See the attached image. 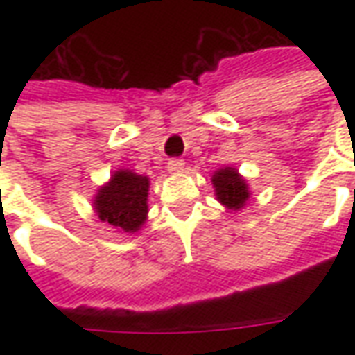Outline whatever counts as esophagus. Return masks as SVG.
<instances>
[{
	"mask_svg": "<svg viewBox=\"0 0 355 355\" xmlns=\"http://www.w3.org/2000/svg\"><path fill=\"white\" fill-rule=\"evenodd\" d=\"M167 171H169L171 175L182 173V171H184V162H182V159H171V162L167 163Z\"/></svg>",
	"mask_w": 355,
	"mask_h": 355,
	"instance_id": "esophagus-1",
	"label": "esophagus"
}]
</instances>
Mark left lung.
I'll return each mask as SVG.
<instances>
[{
	"instance_id": "1",
	"label": "left lung",
	"mask_w": 355,
	"mask_h": 355,
	"mask_svg": "<svg viewBox=\"0 0 355 355\" xmlns=\"http://www.w3.org/2000/svg\"><path fill=\"white\" fill-rule=\"evenodd\" d=\"M213 188H215L216 201L224 205L228 211L238 213L245 207L247 201L251 200V188L245 177L239 175L236 167H220L211 177Z\"/></svg>"
}]
</instances>
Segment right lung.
Here are the masks:
<instances>
[{
    "label": "right lung",
    "instance_id": "obj_1",
    "mask_svg": "<svg viewBox=\"0 0 355 355\" xmlns=\"http://www.w3.org/2000/svg\"><path fill=\"white\" fill-rule=\"evenodd\" d=\"M148 192L150 177L131 169H117L94 193L93 211L102 223L129 236L148 220Z\"/></svg>",
    "mask_w": 355,
    "mask_h": 355
}]
</instances>
